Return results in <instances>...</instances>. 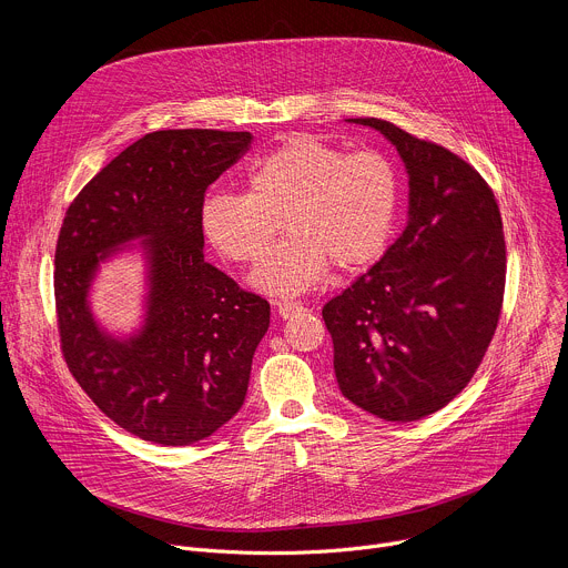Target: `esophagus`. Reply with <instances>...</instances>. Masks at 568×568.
Wrapping results in <instances>:
<instances>
[{
	"mask_svg": "<svg viewBox=\"0 0 568 568\" xmlns=\"http://www.w3.org/2000/svg\"><path fill=\"white\" fill-rule=\"evenodd\" d=\"M274 305H276V310H278V314L283 318H290V316H294L298 312H305V305L298 303V301H276Z\"/></svg>",
	"mask_w": 568,
	"mask_h": 568,
	"instance_id": "1",
	"label": "esophagus"
}]
</instances>
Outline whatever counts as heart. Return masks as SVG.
Returning <instances> with one entry per match:
<instances>
[{"instance_id": "obj_1", "label": "heart", "mask_w": 568, "mask_h": 568, "mask_svg": "<svg viewBox=\"0 0 568 568\" xmlns=\"http://www.w3.org/2000/svg\"><path fill=\"white\" fill-rule=\"evenodd\" d=\"M247 193L215 191L202 206L211 245L235 263H256L281 229L287 237L254 270L252 285L298 296L339 270L373 263L399 206V175L373 148L346 152L314 134H292L247 173Z\"/></svg>"}]
</instances>
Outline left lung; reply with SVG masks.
<instances>
[{"mask_svg": "<svg viewBox=\"0 0 568 568\" xmlns=\"http://www.w3.org/2000/svg\"><path fill=\"white\" fill-rule=\"evenodd\" d=\"M409 173V220L386 254L323 305L342 393L364 412L412 423L440 412L474 377L506 290L497 197L452 150L384 119Z\"/></svg>", "mask_w": 568, "mask_h": 568, "instance_id": "8db88e82", "label": "left lung"}]
</instances>
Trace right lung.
<instances>
[{
	"label": "right lung",
	"mask_w": 568,
	"mask_h": 568,
	"mask_svg": "<svg viewBox=\"0 0 568 568\" xmlns=\"http://www.w3.org/2000/svg\"><path fill=\"white\" fill-rule=\"evenodd\" d=\"M250 143V132H150L64 213L53 270L62 357L97 407L143 440L193 445L245 402L270 303L204 261L202 206ZM136 236L149 252V310L142 333L121 343L98 328L87 296L98 265Z\"/></svg>",
	"instance_id": "right-lung-1"
}]
</instances>
